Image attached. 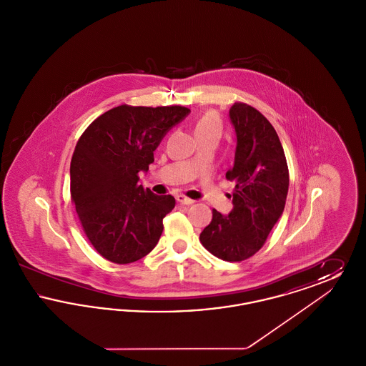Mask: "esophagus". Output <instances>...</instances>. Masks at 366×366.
<instances>
[{
    "label": "esophagus",
    "mask_w": 366,
    "mask_h": 366,
    "mask_svg": "<svg viewBox=\"0 0 366 366\" xmlns=\"http://www.w3.org/2000/svg\"><path fill=\"white\" fill-rule=\"evenodd\" d=\"M177 200H178L181 204H185V206H191V204L194 203L193 199H189V197H187V196H184V194H177Z\"/></svg>",
    "instance_id": "obj_1"
}]
</instances>
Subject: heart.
I'll use <instances>...</instances> for the list:
<instances>
[{
  "label": "heart",
  "instance_id": "b5f03b06",
  "mask_svg": "<svg viewBox=\"0 0 366 366\" xmlns=\"http://www.w3.org/2000/svg\"><path fill=\"white\" fill-rule=\"evenodd\" d=\"M219 119L217 118L215 114L209 112L206 115H203L196 124H194V134L200 133V132H207V130H218L219 132Z\"/></svg>",
  "mask_w": 366,
  "mask_h": 366
}]
</instances>
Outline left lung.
<instances>
[{
  "instance_id": "left-lung-1",
  "label": "left lung",
  "mask_w": 366,
  "mask_h": 366,
  "mask_svg": "<svg viewBox=\"0 0 366 366\" xmlns=\"http://www.w3.org/2000/svg\"><path fill=\"white\" fill-rule=\"evenodd\" d=\"M229 119L236 133L234 163L227 173L236 184L229 194L233 209L227 215L212 209L200 242L217 258L240 262L259 251L281 218L290 174L279 136L259 111L234 103Z\"/></svg>"
}]
</instances>
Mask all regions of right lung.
<instances>
[{"label": "right lung", "instance_id": "right-lung-1", "mask_svg": "<svg viewBox=\"0 0 366 366\" xmlns=\"http://www.w3.org/2000/svg\"><path fill=\"white\" fill-rule=\"evenodd\" d=\"M189 112L179 105H119L81 136L71 159V199L89 242L105 259L132 263L155 248L175 199L145 189L139 174Z\"/></svg>", "mask_w": 366, "mask_h": 366}]
</instances>
